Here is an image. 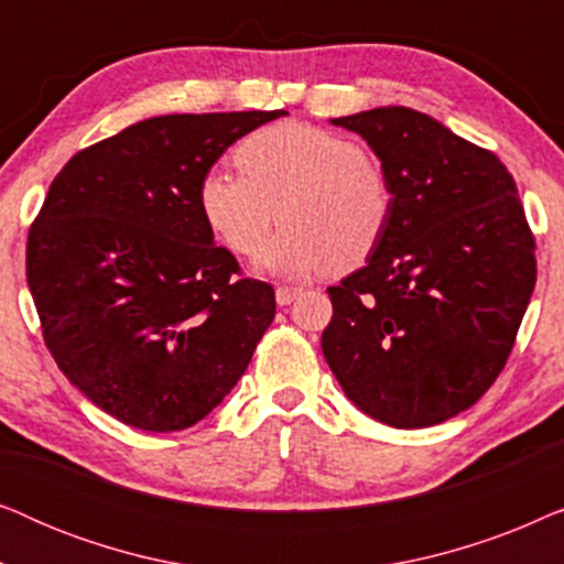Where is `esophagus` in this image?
<instances>
[{
	"label": "esophagus",
	"mask_w": 564,
	"mask_h": 564,
	"mask_svg": "<svg viewBox=\"0 0 564 564\" xmlns=\"http://www.w3.org/2000/svg\"><path fill=\"white\" fill-rule=\"evenodd\" d=\"M274 295H276V303H280V305H290L292 300H297L300 295H303V288H290V284H280Z\"/></svg>",
	"instance_id": "1"
}]
</instances>
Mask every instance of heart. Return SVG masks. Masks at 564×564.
<instances>
[{"label":"heart","mask_w":564,"mask_h":564,"mask_svg":"<svg viewBox=\"0 0 564 564\" xmlns=\"http://www.w3.org/2000/svg\"><path fill=\"white\" fill-rule=\"evenodd\" d=\"M238 172L210 169L197 187L205 226L238 257L264 249L276 213L284 220L261 267L305 276L326 264L365 261L395 213L384 161L354 138L307 122H276L236 145Z\"/></svg>","instance_id":"1"}]
</instances>
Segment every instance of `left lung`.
<instances>
[{"mask_svg": "<svg viewBox=\"0 0 564 564\" xmlns=\"http://www.w3.org/2000/svg\"><path fill=\"white\" fill-rule=\"evenodd\" d=\"M388 164L395 213L367 267L328 288L321 346L359 411L436 426L480 400L536 284L534 234L496 153L411 107L330 120Z\"/></svg>", "mask_w": 564, "mask_h": 564, "instance_id": "8db88e82", "label": "left lung"}]
</instances>
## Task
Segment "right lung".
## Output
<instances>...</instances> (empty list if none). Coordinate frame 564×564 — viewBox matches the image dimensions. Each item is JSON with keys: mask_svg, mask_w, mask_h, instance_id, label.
<instances>
[{"mask_svg": "<svg viewBox=\"0 0 564 564\" xmlns=\"http://www.w3.org/2000/svg\"><path fill=\"white\" fill-rule=\"evenodd\" d=\"M280 115L141 120L51 182L25 261L45 346L68 382L128 426L203 421L274 321L272 284L213 243L197 187L228 145Z\"/></svg>", "mask_w": 564, "mask_h": 564, "instance_id": "right-lung-1", "label": "right lung"}]
</instances>
